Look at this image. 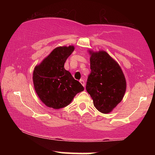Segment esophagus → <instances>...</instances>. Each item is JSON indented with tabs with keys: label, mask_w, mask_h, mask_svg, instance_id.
<instances>
[{
	"label": "esophagus",
	"mask_w": 155,
	"mask_h": 155,
	"mask_svg": "<svg viewBox=\"0 0 155 155\" xmlns=\"http://www.w3.org/2000/svg\"><path fill=\"white\" fill-rule=\"evenodd\" d=\"M79 81H80V83L81 84V85H82L84 87V86H85V82H84V81L83 79H81Z\"/></svg>",
	"instance_id": "esophagus-1"
}]
</instances>
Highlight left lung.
<instances>
[{
    "label": "left lung",
    "mask_w": 155,
    "mask_h": 155,
    "mask_svg": "<svg viewBox=\"0 0 155 155\" xmlns=\"http://www.w3.org/2000/svg\"><path fill=\"white\" fill-rule=\"evenodd\" d=\"M90 69L86 84L95 107L110 113L123 98L126 80L118 63L105 51H90Z\"/></svg>",
    "instance_id": "8db88e82"
}]
</instances>
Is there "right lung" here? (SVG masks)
I'll use <instances>...</instances> for the list:
<instances>
[{"instance_id":"add662e5","label":"right lung","mask_w":155,"mask_h":155,"mask_svg":"<svg viewBox=\"0 0 155 155\" xmlns=\"http://www.w3.org/2000/svg\"><path fill=\"white\" fill-rule=\"evenodd\" d=\"M74 46L56 47L39 65L35 67L33 81L35 92L46 106L54 109L70 104L84 87L64 68Z\"/></svg>"}]
</instances>
